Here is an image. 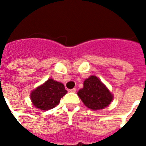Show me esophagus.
<instances>
[{"instance_id":"34e87169","label":"esophagus","mask_w":146,"mask_h":146,"mask_svg":"<svg viewBox=\"0 0 146 146\" xmlns=\"http://www.w3.org/2000/svg\"><path fill=\"white\" fill-rule=\"evenodd\" d=\"M70 91L71 92H76V88H73V89H70Z\"/></svg>"}]
</instances>
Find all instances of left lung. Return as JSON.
Returning a JSON list of instances; mask_svg holds the SVG:
<instances>
[{
    "label": "left lung",
    "mask_w": 146,
    "mask_h": 146,
    "mask_svg": "<svg viewBox=\"0 0 146 146\" xmlns=\"http://www.w3.org/2000/svg\"><path fill=\"white\" fill-rule=\"evenodd\" d=\"M77 94L85 105L94 111L106 108L113 100L107 87L95 76L85 80L83 88Z\"/></svg>",
    "instance_id": "8db88e82"
}]
</instances>
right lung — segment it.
Returning a JSON list of instances; mask_svg holds the SVG:
<instances>
[{
  "mask_svg": "<svg viewBox=\"0 0 146 146\" xmlns=\"http://www.w3.org/2000/svg\"><path fill=\"white\" fill-rule=\"evenodd\" d=\"M66 92L62 83L49 79L44 84L32 92L31 100L37 108L48 111L57 106L60 98Z\"/></svg>",
  "mask_w": 146,
  "mask_h": 146,
  "instance_id": "right-lung-1",
  "label": "right lung"
}]
</instances>
